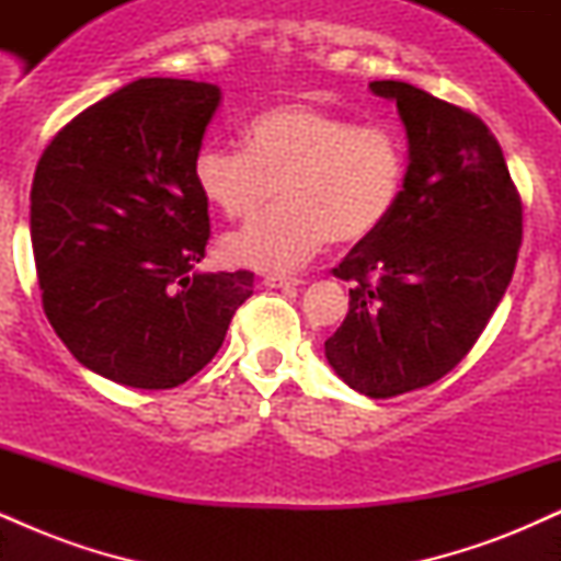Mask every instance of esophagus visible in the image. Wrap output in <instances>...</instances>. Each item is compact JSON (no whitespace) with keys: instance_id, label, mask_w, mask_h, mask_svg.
<instances>
[{"instance_id":"34e87169","label":"esophagus","mask_w":561,"mask_h":561,"mask_svg":"<svg viewBox=\"0 0 561 561\" xmlns=\"http://www.w3.org/2000/svg\"><path fill=\"white\" fill-rule=\"evenodd\" d=\"M263 285H266V287H282V289H287V287H298V285H302V279H298V276L268 274V276H263Z\"/></svg>"}]
</instances>
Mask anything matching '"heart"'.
I'll return each instance as SVG.
<instances>
[{
  "label": "heart",
  "instance_id": "heart-1",
  "mask_svg": "<svg viewBox=\"0 0 561 561\" xmlns=\"http://www.w3.org/2000/svg\"><path fill=\"white\" fill-rule=\"evenodd\" d=\"M242 139L244 150L205 141L192 179L231 224H253L276 192L279 208L227 244L244 266L289 272L332 240H371L405 195L409 145L392 126H358L332 107L293 100L255 113Z\"/></svg>",
  "mask_w": 561,
  "mask_h": 561
}]
</instances>
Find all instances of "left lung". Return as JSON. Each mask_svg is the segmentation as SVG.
<instances>
[{
	"mask_svg": "<svg viewBox=\"0 0 561 561\" xmlns=\"http://www.w3.org/2000/svg\"><path fill=\"white\" fill-rule=\"evenodd\" d=\"M409 137V184L388 227L332 274L351 308L324 343L353 390L396 398L446 377L504 298L523 242V197L474 113L405 81H371Z\"/></svg>",
	"mask_w": 561,
	"mask_h": 561,
	"instance_id": "1",
	"label": "left lung"
}]
</instances>
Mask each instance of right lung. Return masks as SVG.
<instances>
[{
    "instance_id": "right-lung-1",
    "label": "right lung",
    "mask_w": 561,
    "mask_h": 561,
    "mask_svg": "<svg viewBox=\"0 0 561 561\" xmlns=\"http://www.w3.org/2000/svg\"><path fill=\"white\" fill-rule=\"evenodd\" d=\"M221 89L139 79L76 115L31 184L42 306L76 362L169 390L216 356L253 272H197L210 237L192 160Z\"/></svg>"
}]
</instances>
